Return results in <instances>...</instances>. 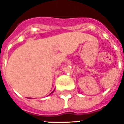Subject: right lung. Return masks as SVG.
<instances>
[{
    "label": "right lung",
    "mask_w": 124,
    "mask_h": 124,
    "mask_svg": "<svg viewBox=\"0 0 124 124\" xmlns=\"http://www.w3.org/2000/svg\"><path fill=\"white\" fill-rule=\"evenodd\" d=\"M54 91H52V93H50V94H52V93H53V92H54Z\"/></svg>",
    "instance_id": "1"
}]
</instances>
